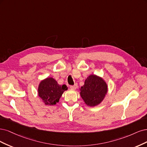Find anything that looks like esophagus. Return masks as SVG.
<instances>
[{"instance_id":"obj_1","label":"esophagus","mask_w":147,"mask_h":147,"mask_svg":"<svg viewBox=\"0 0 147 147\" xmlns=\"http://www.w3.org/2000/svg\"><path fill=\"white\" fill-rule=\"evenodd\" d=\"M77 87H78V84H75L74 86H70V88L71 90H74L76 89Z\"/></svg>"}]
</instances>
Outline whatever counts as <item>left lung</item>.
Returning a JSON list of instances; mask_svg holds the SVG:
<instances>
[{"instance_id": "obj_1", "label": "left lung", "mask_w": 147, "mask_h": 147, "mask_svg": "<svg viewBox=\"0 0 147 147\" xmlns=\"http://www.w3.org/2000/svg\"><path fill=\"white\" fill-rule=\"evenodd\" d=\"M107 92V86L105 80L96 75H90L80 88V94L87 106H95L103 100Z\"/></svg>"}]
</instances>
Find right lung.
<instances>
[{"label": "right lung", "instance_id": "obj_1", "mask_svg": "<svg viewBox=\"0 0 147 147\" xmlns=\"http://www.w3.org/2000/svg\"><path fill=\"white\" fill-rule=\"evenodd\" d=\"M67 90L66 85H59L56 80L48 78L42 80L38 87V96L46 105H54L59 101L63 92Z\"/></svg>", "mask_w": 147, "mask_h": 147}]
</instances>
